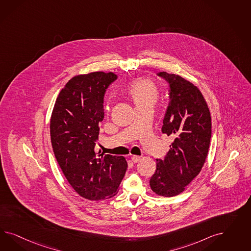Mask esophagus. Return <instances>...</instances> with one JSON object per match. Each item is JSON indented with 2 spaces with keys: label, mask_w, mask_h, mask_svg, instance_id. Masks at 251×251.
<instances>
[{
  "label": "esophagus",
  "mask_w": 251,
  "mask_h": 251,
  "mask_svg": "<svg viewBox=\"0 0 251 251\" xmlns=\"http://www.w3.org/2000/svg\"><path fill=\"white\" fill-rule=\"evenodd\" d=\"M140 156H138V155H132L131 156V160H132V162L133 163H137V162H139L140 161Z\"/></svg>",
  "instance_id": "obj_1"
}]
</instances>
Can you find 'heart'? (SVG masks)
<instances>
[{"label":"heart","mask_w":251,"mask_h":251,"mask_svg":"<svg viewBox=\"0 0 251 251\" xmlns=\"http://www.w3.org/2000/svg\"><path fill=\"white\" fill-rule=\"evenodd\" d=\"M129 94L137 107L153 106L159 96L156 85L148 79H140L130 84Z\"/></svg>","instance_id":"heart-1"}]
</instances>
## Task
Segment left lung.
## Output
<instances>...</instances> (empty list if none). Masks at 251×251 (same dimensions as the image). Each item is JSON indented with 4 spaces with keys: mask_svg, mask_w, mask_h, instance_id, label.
Segmentation results:
<instances>
[{
    "mask_svg": "<svg viewBox=\"0 0 251 251\" xmlns=\"http://www.w3.org/2000/svg\"><path fill=\"white\" fill-rule=\"evenodd\" d=\"M169 84V105L162 132L174 137L165 159H156L150 179L159 196L180 194L201 172L212 137V119L205 99L196 85L183 77L160 72Z\"/></svg>",
    "mask_w": 251,
    "mask_h": 251,
    "instance_id": "obj_1",
    "label": "left lung"
}]
</instances>
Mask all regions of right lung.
Returning <instances> with one entry per match:
<instances>
[{
	"instance_id": "obj_1",
	"label": "right lung",
	"mask_w": 251,
	"mask_h": 251,
	"mask_svg": "<svg viewBox=\"0 0 251 251\" xmlns=\"http://www.w3.org/2000/svg\"><path fill=\"white\" fill-rule=\"evenodd\" d=\"M117 78L111 72L73 77L60 92L50 118L51 145L61 171L72 188L90 201L115 196L128 167L123 156L95 151L104 95Z\"/></svg>"
}]
</instances>
